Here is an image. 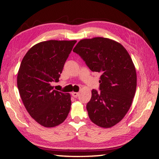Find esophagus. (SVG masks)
<instances>
[{
	"label": "esophagus",
	"instance_id": "obj_1",
	"mask_svg": "<svg viewBox=\"0 0 159 159\" xmlns=\"http://www.w3.org/2000/svg\"><path fill=\"white\" fill-rule=\"evenodd\" d=\"M71 95H72V96L74 97V98H77V97L79 96V93H76V92H73V93H71Z\"/></svg>",
	"mask_w": 159,
	"mask_h": 159
}]
</instances>
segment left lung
Segmentation results:
<instances>
[{"label":"left lung","mask_w":159,"mask_h":159,"mask_svg":"<svg viewBox=\"0 0 159 159\" xmlns=\"http://www.w3.org/2000/svg\"><path fill=\"white\" fill-rule=\"evenodd\" d=\"M73 51L91 71L100 73L99 90H92L86 105L90 119L102 128H111L123 119L133 102L137 75L128 51L107 38L83 39Z\"/></svg>","instance_id":"obj_1"}]
</instances>
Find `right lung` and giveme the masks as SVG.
<instances>
[{"instance_id":"add662e5","label":"right lung","mask_w":159,"mask_h":159,"mask_svg":"<svg viewBox=\"0 0 159 159\" xmlns=\"http://www.w3.org/2000/svg\"><path fill=\"white\" fill-rule=\"evenodd\" d=\"M76 41L41 42L29 50L17 74V88L31 116L39 124L52 128L63 123L71 109V96L53 89Z\"/></svg>"}]
</instances>
